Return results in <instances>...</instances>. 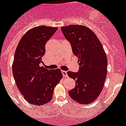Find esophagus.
Returning a JSON list of instances; mask_svg holds the SVG:
<instances>
[{"label": "esophagus", "instance_id": "34e87169", "mask_svg": "<svg viewBox=\"0 0 126 126\" xmlns=\"http://www.w3.org/2000/svg\"><path fill=\"white\" fill-rule=\"evenodd\" d=\"M62 73L63 74V77H66L67 76V72L66 71H62Z\"/></svg>", "mask_w": 126, "mask_h": 126}]
</instances>
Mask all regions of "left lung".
Segmentation results:
<instances>
[{"instance_id":"obj_1","label":"left lung","mask_w":126,"mask_h":126,"mask_svg":"<svg viewBox=\"0 0 126 126\" xmlns=\"http://www.w3.org/2000/svg\"><path fill=\"white\" fill-rule=\"evenodd\" d=\"M62 31L79 58L78 72H67L76 80L75 88L68 94L79 103H91L102 91L107 77V58L103 46L94 33L83 25H68Z\"/></svg>"}]
</instances>
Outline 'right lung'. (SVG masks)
Listing matches in <instances>:
<instances>
[{
    "label": "right lung",
    "mask_w": 126,
    "mask_h": 126,
    "mask_svg": "<svg viewBox=\"0 0 126 126\" xmlns=\"http://www.w3.org/2000/svg\"><path fill=\"white\" fill-rule=\"evenodd\" d=\"M58 30L55 27H35L21 39L15 51L13 74L25 100L39 106L51 100L54 88L63 77L60 69H46L43 63L46 44Z\"/></svg>",
    "instance_id": "obj_1"
}]
</instances>
